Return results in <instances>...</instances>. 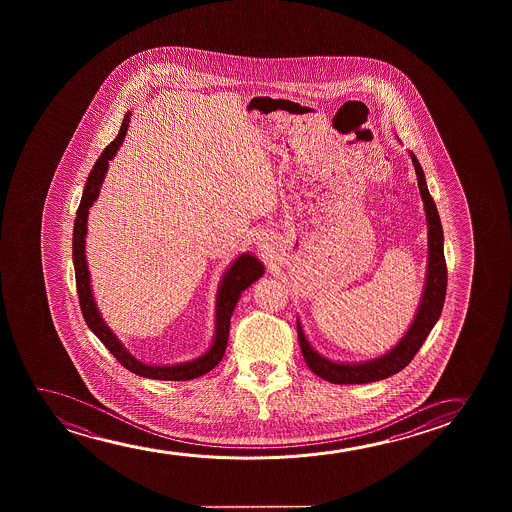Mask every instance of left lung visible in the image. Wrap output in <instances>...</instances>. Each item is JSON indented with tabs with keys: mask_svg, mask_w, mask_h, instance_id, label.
Wrapping results in <instances>:
<instances>
[{
	"mask_svg": "<svg viewBox=\"0 0 512 512\" xmlns=\"http://www.w3.org/2000/svg\"><path fill=\"white\" fill-rule=\"evenodd\" d=\"M409 155H411L414 171L418 176V187H420L421 199H423L425 213H427V280H425V288L421 294L420 306H418L411 327L407 329L404 337L393 346L392 350L381 357L369 360V362H360V364H341V362H332L329 358L322 357L318 351L311 348V344L304 336L301 322L297 320V336H299V344H301L306 364L311 371L315 372L316 376H320L334 385L372 383V381H379V379L388 378V376L402 371L418 353L421 344L425 343L430 330L434 329V325L442 313L446 287H448V269H446V259H444V234H442L441 218L435 208L434 199L428 192L427 180H425V173L421 169L420 162L413 152Z\"/></svg>",
	"mask_w": 512,
	"mask_h": 512,
	"instance_id": "8db88e82",
	"label": "left lung"
}]
</instances>
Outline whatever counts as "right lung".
Wrapping results in <instances>:
<instances>
[{
	"mask_svg": "<svg viewBox=\"0 0 512 512\" xmlns=\"http://www.w3.org/2000/svg\"><path fill=\"white\" fill-rule=\"evenodd\" d=\"M129 120H131V112L124 115L117 138L103 150V154L99 155L98 161L92 166L87 183H85L84 196H82V201L78 206L77 218H75V225H73V266H75V278H77L78 301H80V309H82L87 327L99 337V341L105 344L113 357L117 358L120 364L126 367L127 371L148 379L189 381V379L199 378L206 372H210L213 367H217L218 362L224 357L227 339H229L232 311L236 308L243 290L250 287L264 274V266L257 257H253L250 253H241L238 259L234 260L229 269L225 271L222 281H220V287H218L215 336H213V343H211L210 348L201 357L190 360V362H183V364L150 365L134 358L126 350V346L120 343L119 337L113 334V330L101 318L98 306L94 302V295H92L91 290V274H89L87 259H85V236H87L89 208L98 199L99 190H101L106 171H108V162L112 161L120 145H122V141L126 138Z\"/></svg>",
	"mask_w": 512,
	"mask_h": 512,
	"instance_id": "obj_1",
	"label": "right lung"
}]
</instances>
